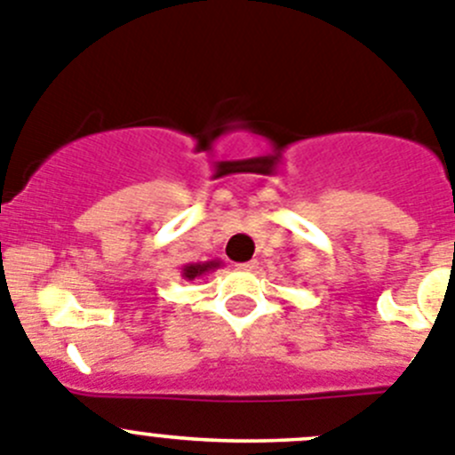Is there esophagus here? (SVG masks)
I'll list each match as a JSON object with an SVG mask.
<instances>
[{"instance_id": "obj_1", "label": "esophagus", "mask_w": 455, "mask_h": 455, "mask_svg": "<svg viewBox=\"0 0 455 455\" xmlns=\"http://www.w3.org/2000/svg\"><path fill=\"white\" fill-rule=\"evenodd\" d=\"M237 267L244 269V272H253V269L258 267V260H247V263H240Z\"/></svg>"}]
</instances>
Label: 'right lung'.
Wrapping results in <instances>:
<instances>
[{"label":"right lung","instance_id":"obj_1","mask_svg":"<svg viewBox=\"0 0 455 455\" xmlns=\"http://www.w3.org/2000/svg\"><path fill=\"white\" fill-rule=\"evenodd\" d=\"M220 260H206V263H188L181 267V276L186 278V281H195V278L204 276V274L212 272V269L220 267Z\"/></svg>","mask_w":455,"mask_h":455}]
</instances>
